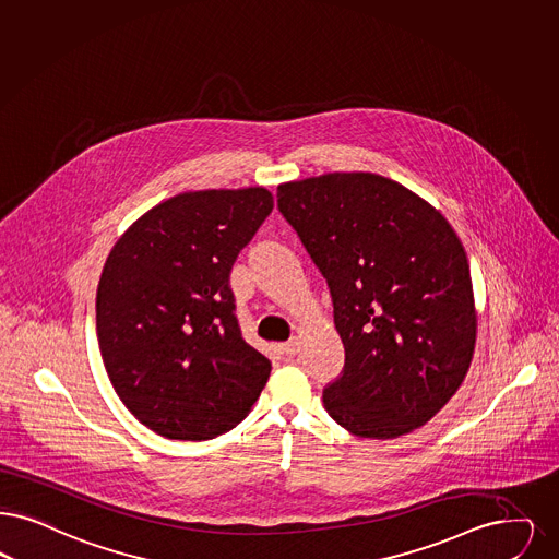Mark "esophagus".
I'll list each match as a JSON object with an SVG mask.
<instances>
[{
    "label": "esophagus",
    "mask_w": 559,
    "mask_h": 559,
    "mask_svg": "<svg viewBox=\"0 0 559 559\" xmlns=\"http://www.w3.org/2000/svg\"><path fill=\"white\" fill-rule=\"evenodd\" d=\"M278 349H281V354H283V356L293 358V356L297 354V341H287V343H283Z\"/></svg>",
    "instance_id": "1"
}]
</instances>
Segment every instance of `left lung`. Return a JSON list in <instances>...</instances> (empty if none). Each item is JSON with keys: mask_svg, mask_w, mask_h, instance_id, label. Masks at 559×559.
Masks as SVG:
<instances>
[{"mask_svg": "<svg viewBox=\"0 0 559 559\" xmlns=\"http://www.w3.org/2000/svg\"><path fill=\"white\" fill-rule=\"evenodd\" d=\"M276 203L333 295L343 374L322 402L356 437L426 425L468 374L476 308L468 258L445 216L395 180L329 173Z\"/></svg>", "mask_w": 559, "mask_h": 559, "instance_id": "1", "label": "left lung"}]
</instances>
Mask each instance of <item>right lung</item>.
<instances>
[{
  "label": "right lung",
  "mask_w": 559,
  "mask_h": 559,
  "mask_svg": "<svg viewBox=\"0 0 559 559\" xmlns=\"http://www.w3.org/2000/svg\"><path fill=\"white\" fill-rule=\"evenodd\" d=\"M272 205L264 187L179 193L134 221L104 264L95 320L106 372L134 418L166 439L223 435L269 382L228 276Z\"/></svg>",
  "instance_id": "add662e5"
}]
</instances>
